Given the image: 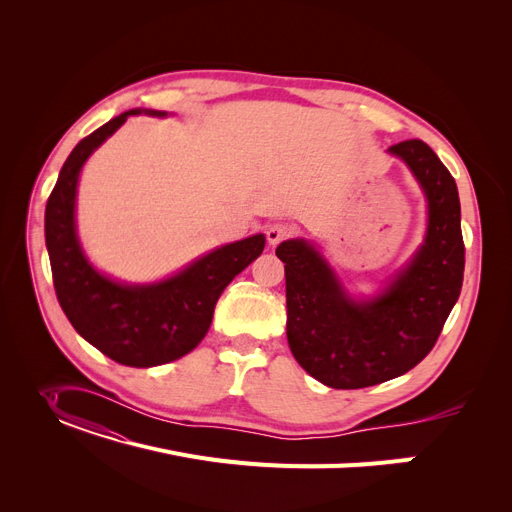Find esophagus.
Wrapping results in <instances>:
<instances>
[{"mask_svg":"<svg viewBox=\"0 0 512 512\" xmlns=\"http://www.w3.org/2000/svg\"><path fill=\"white\" fill-rule=\"evenodd\" d=\"M265 234H267V240H270V245H278V242H282L294 234V228L286 222H276V224L267 226Z\"/></svg>","mask_w":512,"mask_h":512,"instance_id":"34e87169","label":"esophagus"}]
</instances>
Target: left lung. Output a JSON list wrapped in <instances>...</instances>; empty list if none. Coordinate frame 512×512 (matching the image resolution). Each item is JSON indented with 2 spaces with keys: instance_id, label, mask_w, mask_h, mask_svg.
<instances>
[{
  "instance_id": "left-lung-1",
  "label": "left lung",
  "mask_w": 512,
  "mask_h": 512,
  "mask_svg": "<svg viewBox=\"0 0 512 512\" xmlns=\"http://www.w3.org/2000/svg\"><path fill=\"white\" fill-rule=\"evenodd\" d=\"M407 161L429 201L423 247L378 299L355 303L305 240L276 249L286 274V336L299 365L336 390L407 373L432 351L461 294L465 242L456 182L419 139L388 149Z\"/></svg>"
}]
</instances>
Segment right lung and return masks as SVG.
Instances as JSON below:
<instances>
[{"instance_id":"right-lung-1","label":"right lung","mask_w":512,"mask_h":512,"mask_svg":"<svg viewBox=\"0 0 512 512\" xmlns=\"http://www.w3.org/2000/svg\"><path fill=\"white\" fill-rule=\"evenodd\" d=\"M139 112L112 118L72 149L47 199L45 242L53 288L74 330L120 365L155 367L188 355L205 338L220 294L261 255L265 236L232 242L151 286H122L95 272L74 230L78 174L87 157Z\"/></svg>"}]
</instances>
